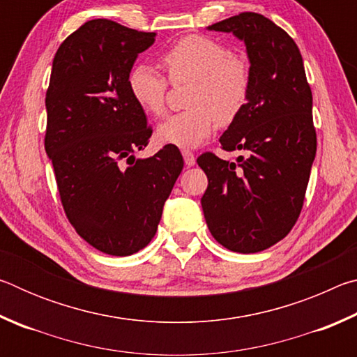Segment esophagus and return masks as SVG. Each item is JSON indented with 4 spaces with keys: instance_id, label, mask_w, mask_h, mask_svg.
Returning a JSON list of instances; mask_svg holds the SVG:
<instances>
[{
    "instance_id": "obj_1",
    "label": "esophagus",
    "mask_w": 357,
    "mask_h": 357,
    "mask_svg": "<svg viewBox=\"0 0 357 357\" xmlns=\"http://www.w3.org/2000/svg\"><path fill=\"white\" fill-rule=\"evenodd\" d=\"M183 157H184V162L187 167H192L195 165V154L192 153L189 149H183Z\"/></svg>"
}]
</instances>
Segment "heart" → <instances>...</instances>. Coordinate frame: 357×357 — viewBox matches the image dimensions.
Segmentation results:
<instances>
[{"label": "heart", "mask_w": 357, "mask_h": 357, "mask_svg": "<svg viewBox=\"0 0 357 357\" xmlns=\"http://www.w3.org/2000/svg\"><path fill=\"white\" fill-rule=\"evenodd\" d=\"M160 61L173 84L192 82L185 102L189 110L172 114L157 128L162 143L195 148L209 138L217 123L231 124L244 112L252 91L250 63L222 42L200 34L185 36L162 53ZM128 86L144 113L164 114L168 83L154 68L135 66Z\"/></svg>", "instance_id": "b5f03b06"}]
</instances>
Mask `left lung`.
<instances>
[{
  "mask_svg": "<svg viewBox=\"0 0 357 357\" xmlns=\"http://www.w3.org/2000/svg\"><path fill=\"white\" fill-rule=\"evenodd\" d=\"M208 29L245 42L252 91L244 112L219 138L222 149L241 151L236 162L203 153L208 176L202 208L217 243L255 253L291 231L304 204L317 132L312 89L296 42L257 12H241Z\"/></svg>",
  "mask_w": 357,
  "mask_h": 357,
  "instance_id": "1",
  "label": "left lung"
}]
</instances>
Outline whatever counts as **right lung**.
Segmentation results:
<instances>
[{"instance_id":"right-lung-1","label":"right lung","mask_w":357,"mask_h":357,"mask_svg":"<svg viewBox=\"0 0 357 357\" xmlns=\"http://www.w3.org/2000/svg\"><path fill=\"white\" fill-rule=\"evenodd\" d=\"M154 40L155 33L89 20L59 45L45 94V153L64 213L89 245L113 257L151 243L184 167L173 144L148 159L134 155L153 129L128 77Z\"/></svg>"}]
</instances>
